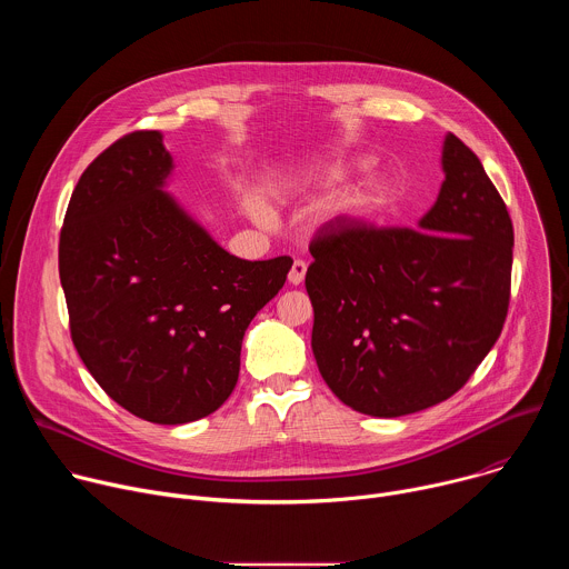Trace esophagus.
Instances as JSON below:
<instances>
[{
  "label": "esophagus",
  "mask_w": 569,
  "mask_h": 569,
  "mask_svg": "<svg viewBox=\"0 0 569 569\" xmlns=\"http://www.w3.org/2000/svg\"><path fill=\"white\" fill-rule=\"evenodd\" d=\"M306 268H308L306 261H299V259H297V261L292 263L290 272H288V281H290L292 286H299V283L303 281V277H306Z\"/></svg>",
  "instance_id": "34e87169"
}]
</instances>
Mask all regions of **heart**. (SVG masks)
Segmentation results:
<instances>
[{
    "instance_id": "1",
    "label": "heart",
    "mask_w": 569,
    "mask_h": 569,
    "mask_svg": "<svg viewBox=\"0 0 569 569\" xmlns=\"http://www.w3.org/2000/svg\"><path fill=\"white\" fill-rule=\"evenodd\" d=\"M391 196H393V187L387 180L373 178V180L365 182L360 189H356L349 198H345L340 202V211L347 216H365V213L382 209L391 200ZM246 204H248V211L257 220H268V209L259 198L250 196L246 200Z\"/></svg>"
}]
</instances>
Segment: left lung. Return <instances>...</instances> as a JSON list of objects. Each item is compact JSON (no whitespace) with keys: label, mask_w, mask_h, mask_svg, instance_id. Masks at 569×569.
Returning <instances> with one entry per match:
<instances>
[{"label":"left lung","mask_w":569,"mask_h":569,"mask_svg":"<svg viewBox=\"0 0 569 569\" xmlns=\"http://www.w3.org/2000/svg\"><path fill=\"white\" fill-rule=\"evenodd\" d=\"M441 161L446 180L419 229L336 220L310 240L312 353L331 391L369 417L421 412L457 393L509 312L507 204L452 132Z\"/></svg>","instance_id":"left-lung-1"}]
</instances>
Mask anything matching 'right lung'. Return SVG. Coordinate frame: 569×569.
<instances>
[{
    "instance_id": "obj_1",
    "label": "right lung",
    "mask_w": 569,
    "mask_h": 569,
    "mask_svg": "<svg viewBox=\"0 0 569 569\" xmlns=\"http://www.w3.org/2000/svg\"><path fill=\"white\" fill-rule=\"evenodd\" d=\"M171 169L157 130L117 139L80 176L58 246L80 360L123 410L159 426L229 398L242 336L292 266L224 252L161 191Z\"/></svg>"
}]
</instances>
